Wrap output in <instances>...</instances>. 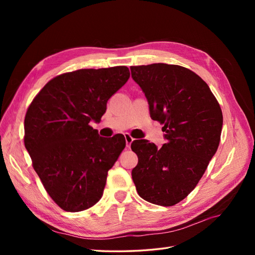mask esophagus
Here are the masks:
<instances>
[{"label":"esophagus","mask_w":255,"mask_h":255,"mask_svg":"<svg viewBox=\"0 0 255 255\" xmlns=\"http://www.w3.org/2000/svg\"><path fill=\"white\" fill-rule=\"evenodd\" d=\"M125 138H126V143H127V148H130V143L133 142L134 138L130 136L129 134H126L125 135Z\"/></svg>","instance_id":"34e87169"}]
</instances>
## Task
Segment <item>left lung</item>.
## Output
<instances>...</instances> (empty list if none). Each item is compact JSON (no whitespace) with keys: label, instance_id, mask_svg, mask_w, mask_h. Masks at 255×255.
Masks as SVG:
<instances>
[{"label":"left lung","instance_id":"left-lung-1","mask_svg":"<svg viewBox=\"0 0 255 255\" xmlns=\"http://www.w3.org/2000/svg\"><path fill=\"white\" fill-rule=\"evenodd\" d=\"M130 72L167 140L161 148L145 139L132 142L138 156L132 179L145 201L172 206L194 190L218 149L220 105L208 85L185 67L151 64L132 66Z\"/></svg>","mask_w":255,"mask_h":255}]
</instances>
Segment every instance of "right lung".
Returning a JSON list of instances; mask_svg holds the SVG:
<instances>
[{
    "label": "right lung",
    "mask_w": 255,
    "mask_h": 255,
    "mask_svg": "<svg viewBox=\"0 0 255 255\" xmlns=\"http://www.w3.org/2000/svg\"><path fill=\"white\" fill-rule=\"evenodd\" d=\"M129 78L126 66L80 69L44 85L24 119V144L44 189L61 210L81 212L103 195L107 172L126 146L125 136L100 137L109 99Z\"/></svg>",
    "instance_id": "add662e5"
}]
</instances>
